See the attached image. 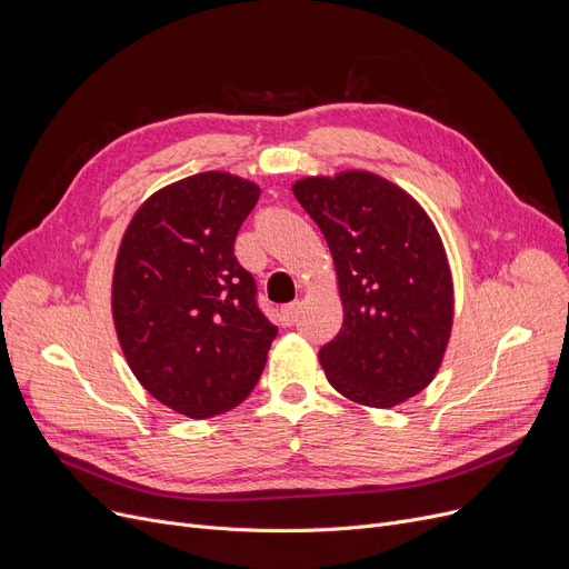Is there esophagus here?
<instances>
[{"label": "esophagus", "instance_id": "obj_1", "mask_svg": "<svg viewBox=\"0 0 569 569\" xmlns=\"http://www.w3.org/2000/svg\"><path fill=\"white\" fill-rule=\"evenodd\" d=\"M300 309H302V305H300V302H290V305H286V307L281 309V318H283V322H286V325H295V322H297V318H300Z\"/></svg>", "mask_w": 569, "mask_h": 569}]
</instances>
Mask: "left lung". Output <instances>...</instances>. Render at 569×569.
I'll list each match as a JSON object with an SVG mask.
<instances>
[{
    "label": "left lung",
    "mask_w": 569,
    "mask_h": 569,
    "mask_svg": "<svg viewBox=\"0 0 569 569\" xmlns=\"http://www.w3.org/2000/svg\"><path fill=\"white\" fill-rule=\"evenodd\" d=\"M292 193L327 239L341 292L343 325L318 352L327 380L371 408L420 395L442 362L455 318L436 226L403 189L365 170L305 177Z\"/></svg>",
    "instance_id": "1"
}]
</instances>
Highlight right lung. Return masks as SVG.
<instances>
[{"label": "right lung", "instance_id": "obj_1", "mask_svg": "<svg viewBox=\"0 0 569 569\" xmlns=\"http://www.w3.org/2000/svg\"><path fill=\"white\" fill-rule=\"evenodd\" d=\"M258 196V184L230 172L191 174L149 196L119 244V346L144 390L193 420L242 403L277 337L234 258Z\"/></svg>", "mask_w": 569, "mask_h": 569}]
</instances>
